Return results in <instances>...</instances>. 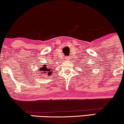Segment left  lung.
Here are the masks:
<instances>
[{
  "mask_svg": "<svg viewBox=\"0 0 124 124\" xmlns=\"http://www.w3.org/2000/svg\"><path fill=\"white\" fill-rule=\"evenodd\" d=\"M90 66H91V65H90ZM84 66V70H86V69H87V70H89L88 69L90 68V66H89V65H86V66ZM83 68H84V67H83ZM86 71H87V70H86ZM89 71L91 72V70H89ZM87 73H88V72H87Z\"/></svg>",
  "mask_w": 124,
  "mask_h": 124,
  "instance_id": "left-lung-1",
  "label": "left lung"
}]
</instances>
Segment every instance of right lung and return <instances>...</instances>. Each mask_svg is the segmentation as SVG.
<instances>
[{"label":"right lung","instance_id":"obj_1","mask_svg":"<svg viewBox=\"0 0 124 124\" xmlns=\"http://www.w3.org/2000/svg\"><path fill=\"white\" fill-rule=\"evenodd\" d=\"M51 65H43L40 66V68H39V72H40L42 75H47V76L51 75L52 73V69L51 67H50Z\"/></svg>","mask_w":124,"mask_h":124}]
</instances>
